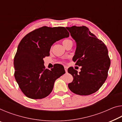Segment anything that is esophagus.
Listing matches in <instances>:
<instances>
[{
  "mask_svg": "<svg viewBox=\"0 0 122 122\" xmlns=\"http://www.w3.org/2000/svg\"><path fill=\"white\" fill-rule=\"evenodd\" d=\"M64 68H65V71H66V72H67V70H68V67H67V66H65Z\"/></svg>",
  "mask_w": 122,
  "mask_h": 122,
  "instance_id": "1",
  "label": "esophagus"
}]
</instances>
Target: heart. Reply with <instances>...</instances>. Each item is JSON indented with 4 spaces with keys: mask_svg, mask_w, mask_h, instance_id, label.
Segmentation results:
<instances>
[{
    "mask_svg": "<svg viewBox=\"0 0 122 122\" xmlns=\"http://www.w3.org/2000/svg\"><path fill=\"white\" fill-rule=\"evenodd\" d=\"M71 42H72V41H71V40H70V39H66V40H64V41H62V44H63V45L65 46V45L67 44L71 43Z\"/></svg>",
    "mask_w": 122,
    "mask_h": 122,
    "instance_id": "1",
    "label": "heart"
}]
</instances>
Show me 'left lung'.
<instances>
[{"instance_id":"8db88e82","label":"left lung","mask_w":122,"mask_h":122,"mask_svg":"<svg viewBox=\"0 0 122 122\" xmlns=\"http://www.w3.org/2000/svg\"><path fill=\"white\" fill-rule=\"evenodd\" d=\"M66 28L77 45L73 61L76 62V65L81 66L79 73L73 67L68 69L73 77L68 86L77 95H90L97 92L107 78L111 64L107 48L86 27Z\"/></svg>"}]
</instances>
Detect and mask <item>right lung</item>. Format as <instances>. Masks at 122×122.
I'll return each instance as SVG.
<instances>
[{
  "mask_svg": "<svg viewBox=\"0 0 122 122\" xmlns=\"http://www.w3.org/2000/svg\"><path fill=\"white\" fill-rule=\"evenodd\" d=\"M69 37L63 27L43 26L29 33L21 40L15 56V78L23 94L32 99H41L52 92L54 83L65 73L58 64L45 69L43 58L50 55L51 46L59 40Z\"/></svg>",
  "mask_w": 122,
  "mask_h": 122,
  "instance_id": "obj_1",
  "label": "right lung"
}]
</instances>
